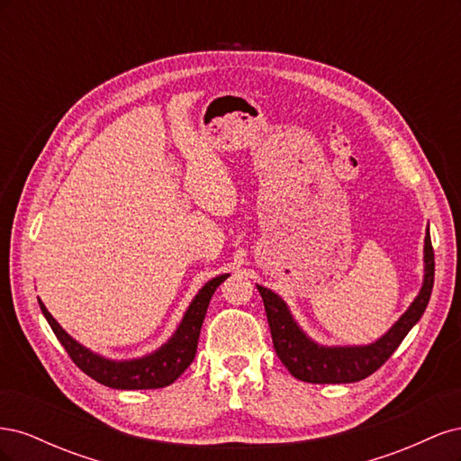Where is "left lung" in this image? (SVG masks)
<instances>
[{
  "mask_svg": "<svg viewBox=\"0 0 461 461\" xmlns=\"http://www.w3.org/2000/svg\"><path fill=\"white\" fill-rule=\"evenodd\" d=\"M435 283V249L425 236V281L420 296L381 340L361 348H321L298 329L285 302L275 292L258 286L267 313L271 339L278 359L292 376L313 384L356 383L379 369L406 339L410 329L421 319Z\"/></svg>",
  "mask_w": 461,
  "mask_h": 461,
  "instance_id": "left-lung-1",
  "label": "left lung"
}]
</instances>
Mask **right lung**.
<instances>
[{
  "instance_id": "1",
  "label": "right lung",
  "mask_w": 461,
  "mask_h": 461,
  "mask_svg": "<svg viewBox=\"0 0 461 461\" xmlns=\"http://www.w3.org/2000/svg\"><path fill=\"white\" fill-rule=\"evenodd\" d=\"M229 275H221L213 281H209L200 294L194 298L190 308L180 323L175 337L167 342L161 350L156 354L146 356L142 359L132 361H109L100 356L92 354L86 348H82L77 340H73L68 334L58 325V321L51 317V313L46 310V305L40 303V310L48 319L51 330L55 337L63 344L65 352L73 359V364L85 371L94 381L102 383L111 388L121 390H142V388H163L167 384L175 383L180 375L186 371V367L194 361L198 350V339L203 317L207 312L209 300H212L215 288L225 281Z\"/></svg>"
}]
</instances>
